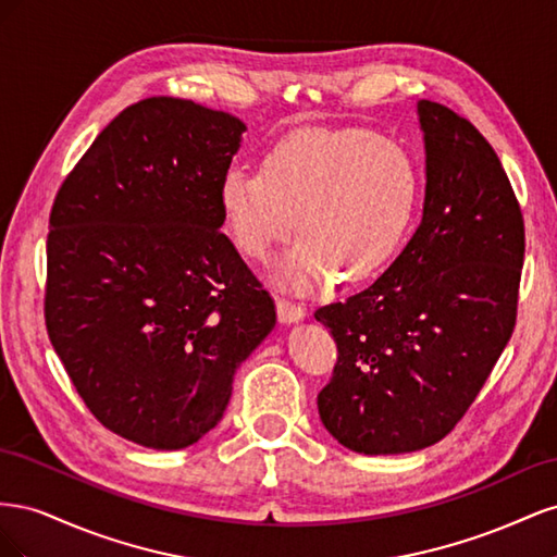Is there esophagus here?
I'll use <instances>...</instances> for the list:
<instances>
[{
  "label": "esophagus",
  "instance_id": "esophagus-1",
  "mask_svg": "<svg viewBox=\"0 0 557 557\" xmlns=\"http://www.w3.org/2000/svg\"><path fill=\"white\" fill-rule=\"evenodd\" d=\"M276 313H278L281 323H295V320H301L307 315V309L297 305V301H293V299H278Z\"/></svg>",
  "mask_w": 557,
  "mask_h": 557
}]
</instances>
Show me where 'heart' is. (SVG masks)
<instances>
[{
	"label": "heart",
	"mask_w": 557,
	"mask_h": 557,
	"mask_svg": "<svg viewBox=\"0 0 557 557\" xmlns=\"http://www.w3.org/2000/svg\"><path fill=\"white\" fill-rule=\"evenodd\" d=\"M418 195L409 150L369 129H309L267 150L262 170L230 166L218 205L244 256L267 260L295 232L278 274L297 290L336 272L364 281L397 250Z\"/></svg>",
	"instance_id": "heart-1"
}]
</instances>
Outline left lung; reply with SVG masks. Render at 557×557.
Here are the masks:
<instances>
[{"label": "left lung", "mask_w": 557, "mask_h": 557, "mask_svg": "<svg viewBox=\"0 0 557 557\" xmlns=\"http://www.w3.org/2000/svg\"><path fill=\"white\" fill-rule=\"evenodd\" d=\"M418 113L423 221L367 290L315 311L336 344L320 420L364 455L442 442L516 327L525 225L509 176L467 117L428 99Z\"/></svg>", "instance_id": "8db88e82"}]
</instances>
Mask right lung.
Listing matches in <instances>:
<instances>
[{
	"label": "right lung",
	"mask_w": 557,
	"mask_h": 557,
	"mask_svg": "<svg viewBox=\"0 0 557 557\" xmlns=\"http://www.w3.org/2000/svg\"><path fill=\"white\" fill-rule=\"evenodd\" d=\"M246 125L148 97L97 134L50 209L44 315L76 393L146 448L199 442L276 307L221 232V178Z\"/></svg>",
	"instance_id": "1"
}]
</instances>
